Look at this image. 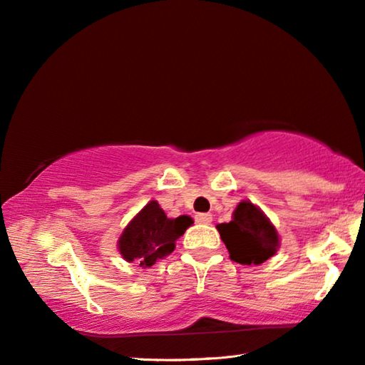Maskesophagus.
I'll list each match as a JSON object with an SVG mask.
<instances>
[{
    "label": "esophagus",
    "mask_w": 365,
    "mask_h": 365,
    "mask_svg": "<svg viewBox=\"0 0 365 365\" xmlns=\"http://www.w3.org/2000/svg\"><path fill=\"white\" fill-rule=\"evenodd\" d=\"M195 220L197 222V224H202V225H207L211 224L212 222V214H196L195 215Z\"/></svg>",
    "instance_id": "esophagus-1"
}]
</instances>
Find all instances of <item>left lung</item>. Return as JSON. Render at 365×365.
Wrapping results in <instances>:
<instances>
[{
	"mask_svg": "<svg viewBox=\"0 0 365 365\" xmlns=\"http://www.w3.org/2000/svg\"><path fill=\"white\" fill-rule=\"evenodd\" d=\"M217 230L232 261L243 265L262 264L274 256L280 246L275 227L251 201L240 202L232 220L219 224Z\"/></svg>",
	"mask_w": 365,
	"mask_h": 365,
	"instance_id": "8db88e82",
	"label": "left lung"
}]
</instances>
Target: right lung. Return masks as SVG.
Returning a JSON list of instances; mask_svg holds the SVG:
<instances>
[{
  "label": "right lung",
  "mask_w": 365,
  "mask_h": 365,
  "mask_svg": "<svg viewBox=\"0 0 365 365\" xmlns=\"http://www.w3.org/2000/svg\"><path fill=\"white\" fill-rule=\"evenodd\" d=\"M191 224L188 215L169 219L158 201H150L123 228L117 248L127 262L151 267L175 250V242Z\"/></svg>",
  "instance_id": "add662e5"
}]
</instances>
